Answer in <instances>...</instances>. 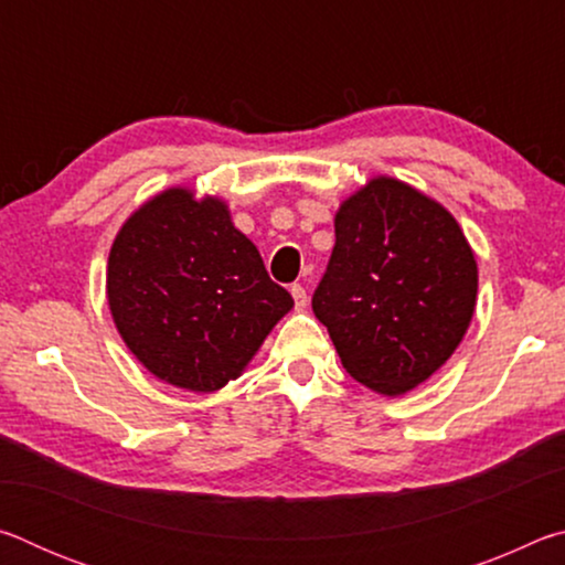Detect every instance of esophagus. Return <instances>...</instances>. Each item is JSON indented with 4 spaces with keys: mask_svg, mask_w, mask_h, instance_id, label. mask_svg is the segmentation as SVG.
<instances>
[{
    "mask_svg": "<svg viewBox=\"0 0 565 565\" xmlns=\"http://www.w3.org/2000/svg\"><path fill=\"white\" fill-rule=\"evenodd\" d=\"M291 296H294V303L299 306V309H306V303H309V294H306V289L301 284H294L291 286Z\"/></svg>",
    "mask_w": 565,
    "mask_h": 565,
    "instance_id": "esophagus-1",
    "label": "esophagus"
}]
</instances>
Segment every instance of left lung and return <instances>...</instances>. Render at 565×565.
<instances>
[{"instance_id":"1","label":"left lung","mask_w":565,"mask_h":565,"mask_svg":"<svg viewBox=\"0 0 565 565\" xmlns=\"http://www.w3.org/2000/svg\"><path fill=\"white\" fill-rule=\"evenodd\" d=\"M333 226L313 313L353 379L384 396L406 394L451 359L471 323V246L441 204L391 177L349 196Z\"/></svg>"}]
</instances>
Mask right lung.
<instances>
[{"label": "right lung", "instance_id": "obj_1", "mask_svg": "<svg viewBox=\"0 0 565 565\" xmlns=\"http://www.w3.org/2000/svg\"><path fill=\"white\" fill-rule=\"evenodd\" d=\"M107 299L124 343L157 379L226 386L294 306L224 202L167 189L137 209L109 252Z\"/></svg>", "mask_w": 565, "mask_h": 565}]
</instances>
